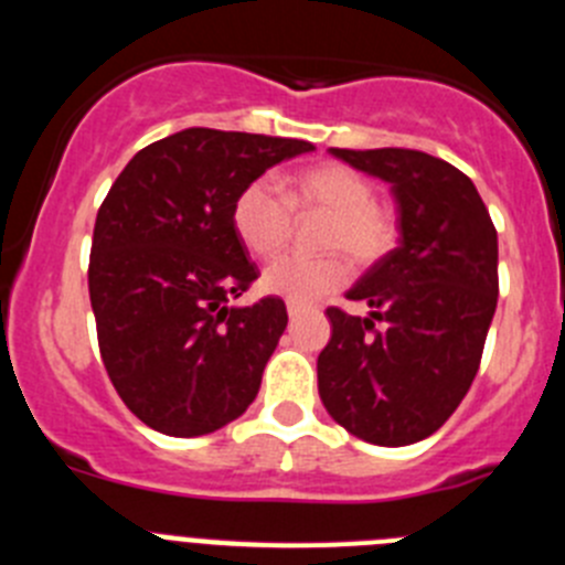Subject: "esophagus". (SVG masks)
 Instances as JSON below:
<instances>
[{
  "label": "esophagus",
  "instance_id": "esophagus-1",
  "mask_svg": "<svg viewBox=\"0 0 565 565\" xmlns=\"http://www.w3.org/2000/svg\"><path fill=\"white\" fill-rule=\"evenodd\" d=\"M306 311H308L306 306H297V302H288V317H291V319L302 317V313H306Z\"/></svg>",
  "mask_w": 565,
  "mask_h": 565
}]
</instances>
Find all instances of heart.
Wrapping results in <instances>:
<instances>
[{
    "mask_svg": "<svg viewBox=\"0 0 565 565\" xmlns=\"http://www.w3.org/2000/svg\"><path fill=\"white\" fill-rule=\"evenodd\" d=\"M291 212L328 214L319 248L348 254L359 268L376 266L398 239L396 212L376 201V189L362 172L344 163H317L297 172L288 181V198H279L268 181L246 183L232 203V228L254 257H274L291 237ZM344 282L348 263L337 254H288L274 259L259 279L263 291L297 306H311Z\"/></svg>",
    "mask_w": 565,
    "mask_h": 565,
    "instance_id": "obj_1",
    "label": "heart"
}]
</instances>
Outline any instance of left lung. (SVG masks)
Instances as JSON below:
<instances>
[{"mask_svg":"<svg viewBox=\"0 0 565 565\" xmlns=\"http://www.w3.org/2000/svg\"><path fill=\"white\" fill-rule=\"evenodd\" d=\"M331 154L391 183L402 237L348 291L367 317L326 311L319 398L351 436L404 447L433 436L476 379L498 306V232L476 183L441 158L396 147Z\"/></svg>","mask_w":565,"mask_h":565,"instance_id":"8db88e82","label":"left lung"}]
</instances>
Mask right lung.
<instances>
[{"label": "right lung", "mask_w": 565, "mask_h": 565, "mask_svg": "<svg viewBox=\"0 0 565 565\" xmlns=\"http://www.w3.org/2000/svg\"><path fill=\"white\" fill-rule=\"evenodd\" d=\"M313 143L189 127L149 143L98 209L89 302L109 382L147 427L174 438L248 411L288 326L286 302L232 299L257 266L232 228L246 183Z\"/></svg>", "instance_id": "1"}]
</instances>
